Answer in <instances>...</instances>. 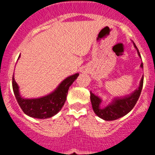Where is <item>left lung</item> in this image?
I'll return each mask as SVG.
<instances>
[{"label":"left lung","instance_id":"8db88e82","mask_svg":"<svg viewBox=\"0 0 155 155\" xmlns=\"http://www.w3.org/2000/svg\"><path fill=\"white\" fill-rule=\"evenodd\" d=\"M134 47L137 50V53L139 57H140V54L139 53L137 47L134 44ZM140 67L143 68V63L140 64ZM143 83V76L142 77L140 85L137 90L134 91L132 94L130 95H127L123 98H115L112 103L108 105L106 107L101 108L100 104L102 102V99L99 97L96 96L95 94L92 92H90V98H91V105H92L93 111L94 113L100 117L101 119L106 121H111V120H116L117 119H120L127 113H130L136 105L137 100L139 99V97L140 95V93L142 91Z\"/></svg>","mask_w":155,"mask_h":155}]
</instances>
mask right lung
Listing matches in <instances>:
<instances>
[{
	"label": "right lung",
	"instance_id": "obj_1",
	"mask_svg": "<svg viewBox=\"0 0 155 155\" xmlns=\"http://www.w3.org/2000/svg\"><path fill=\"white\" fill-rule=\"evenodd\" d=\"M19 58V57H18ZM79 74L68 77L63 81L54 91L38 98H24L20 95L18 85L12 78V87L16 100L25 114L36 119H47L61 111L67 99L70 86L78 78Z\"/></svg>",
	"mask_w": 155,
	"mask_h": 155
}]
</instances>
